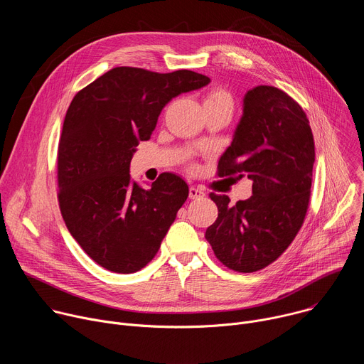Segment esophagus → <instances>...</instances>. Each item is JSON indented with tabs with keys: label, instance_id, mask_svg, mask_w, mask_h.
<instances>
[{
	"label": "esophagus",
	"instance_id": "34e87169",
	"mask_svg": "<svg viewBox=\"0 0 364 364\" xmlns=\"http://www.w3.org/2000/svg\"><path fill=\"white\" fill-rule=\"evenodd\" d=\"M188 196L190 198H203L205 196L204 190L203 188H198V187H190V191H188Z\"/></svg>",
	"mask_w": 364,
	"mask_h": 364
}]
</instances>
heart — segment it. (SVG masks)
Returning <instances> with one entry per match:
<instances>
[{
    "label": "heart",
    "mask_w": 364,
    "mask_h": 364,
    "mask_svg": "<svg viewBox=\"0 0 364 364\" xmlns=\"http://www.w3.org/2000/svg\"><path fill=\"white\" fill-rule=\"evenodd\" d=\"M203 103H204V107L220 105V107H226L229 109L233 108V99H232L230 93L222 87H215L210 92H207Z\"/></svg>",
    "instance_id": "obj_1"
}]
</instances>
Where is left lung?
Masks as SVG:
<instances>
[{
	"mask_svg": "<svg viewBox=\"0 0 364 364\" xmlns=\"http://www.w3.org/2000/svg\"><path fill=\"white\" fill-rule=\"evenodd\" d=\"M314 161V136L298 103L274 86L247 90L218 176L250 178L252 196L230 204L228 196L210 193L219 215L205 239L223 265L249 274L285 252L308 210Z\"/></svg>",
	"mask_w": 364,
	"mask_h": 364,
	"instance_id": "1",
	"label": "left lung"
}]
</instances>
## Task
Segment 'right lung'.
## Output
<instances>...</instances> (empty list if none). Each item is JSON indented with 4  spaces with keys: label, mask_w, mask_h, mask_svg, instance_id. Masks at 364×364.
<instances>
[{
    "label": "right lung",
    "mask_w": 364,
    "mask_h": 364,
    "mask_svg": "<svg viewBox=\"0 0 364 364\" xmlns=\"http://www.w3.org/2000/svg\"><path fill=\"white\" fill-rule=\"evenodd\" d=\"M209 82L191 70L121 66L73 97L58 149V197L70 235L102 268L132 274L157 255L188 186L163 173L145 190L131 180L129 164L167 103Z\"/></svg>",
    "instance_id": "right-lung-1"
}]
</instances>
